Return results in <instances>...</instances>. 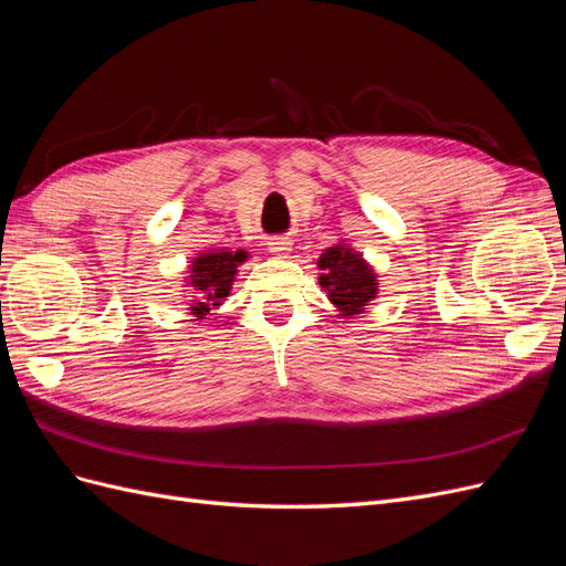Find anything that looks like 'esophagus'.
<instances>
[{"instance_id":"1","label":"esophagus","mask_w":566,"mask_h":566,"mask_svg":"<svg viewBox=\"0 0 566 566\" xmlns=\"http://www.w3.org/2000/svg\"><path fill=\"white\" fill-rule=\"evenodd\" d=\"M266 245H269V252H271V254H276V256H287V252L293 250V243H290L287 238H283V235H273V238H269Z\"/></svg>"}]
</instances>
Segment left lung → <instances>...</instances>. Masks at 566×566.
<instances>
[{"instance_id": "obj_1", "label": "left lung", "mask_w": 566, "mask_h": 566, "mask_svg": "<svg viewBox=\"0 0 566 566\" xmlns=\"http://www.w3.org/2000/svg\"><path fill=\"white\" fill-rule=\"evenodd\" d=\"M318 269L323 271L318 283L323 290H328V297L342 316L361 314L364 306L378 295V283H375L378 276L352 248H328L321 254Z\"/></svg>"}]
</instances>
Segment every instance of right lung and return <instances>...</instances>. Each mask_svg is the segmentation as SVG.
<instances>
[{
    "mask_svg": "<svg viewBox=\"0 0 566 566\" xmlns=\"http://www.w3.org/2000/svg\"><path fill=\"white\" fill-rule=\"evenodd\" d=\"M245 260V250H212L196 256L191 262V279H188V285H191L198 295L196 300H191V314L202 318L212 306H219L221 300L229 297L238 264Z\"/></svg>",
    "mask_w": 566,
    "mask_h": 566,
    "instance_id": "1",
    "label": "right lung"
}]
</instances>
